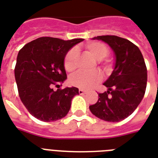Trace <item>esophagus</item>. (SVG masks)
Instances as JSON below:
<instances>
[{"label":"esophagus","instance_id":"34e87169","mask_svg":"<svg viewBox=\"0 0 158 158\" xmlns=\"http://www.w3.org/2000/svg\"><path fill=\"white\" fill-rule=\"evenodd\" d=\"M85 93H86V91H85V90H84V89H79V94H85Z\"/></svg>","mask_w":158,"mask_h":158}]
</instances>
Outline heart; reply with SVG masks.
Listing matches in <instances>:
<instances>
[{
  "label": "heart",
  "instance_id": "heart-1",
  "mask_svg": "<svg viewBox=\"0 0 158 158\" xmlns=\"http://www.w3.org/2000/svg\"><path fill=\"white\" fill-rule=\"evenodd\" d=\"M85 49L90 55H92L106 74H110L113 71V64L109 60L104 59L109 54L108 47L103 43L98 41L89 42L85 45ZM78 51L72 48L67 52L64 59V67L67 72H73L77 68ZM102 80V74L98 71L85 73L79 71L73 74L69 79L70 84L74 87L88 89L98 84Z\"/></svg>",
  "mask_w": 158,
  "mask_h": 158
}]
</instances>
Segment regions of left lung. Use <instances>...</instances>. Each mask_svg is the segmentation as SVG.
Instances as JSON below:
<instances>
[{"label": "left lung", "mask_w": 158, "mask_h": 158, "mask_svg": "<svg viewBox=\"0 0 158 158\" xmlns=\"http://www.w3.org/2000/svg\"><path fill=\"white\" fill-rule=\"evenodd\" d=\"M116 56L113 73L104 83L107 92L98 94L97 103L89 106L94 115L108 122H119L130 116L138 108L145 94L147 67L137 45L128 40L116 35H101Z\"/></svg>", "instance_id": "obj_1"}]
</instances>
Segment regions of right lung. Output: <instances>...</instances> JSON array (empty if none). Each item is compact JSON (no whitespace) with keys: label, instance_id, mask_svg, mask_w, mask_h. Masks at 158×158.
Masks as SVG:
<instances>
[{"label":"right lung","instance_id":"add662e5","mask_svg":"<svg viewBox=\"0 0 158 158\" xmlns=\"http://www.w3.org/2000/svg\"><path fill=\"white\" fill-rule=\"evenodd\" d=\"M83 39L69 40L40 37L29 42L18 53L15 78L19 96L30 114L44 122H53L65 117L71 100L79 94L75 87L58 89L66 79L64 56Z\"/></svg>","mask_w":158,"mask_h":158}]
</instances>
